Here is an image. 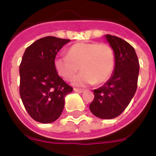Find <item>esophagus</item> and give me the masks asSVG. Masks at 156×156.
I'll use <instances>...</instances> for the list:
<instances>
[{"label":"esophagus","instance_id":"1","mask_svg":"<svg viewBox=\"0 0 156 156\" xmlns=\"http://www.w3.org/2000/svg\"><path fill=\"white\" fill-rule=\"evenodd\" d=\"M74 91L76 92V93H83L85 90H82V89H77V88H74Z\"/></svg>","mask_w":156,"mask_h":156}]
</instances>
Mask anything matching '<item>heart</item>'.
I'll return each mask as SVG.
<instances>
[{
  "label": "heart",
  "mask_w": 156,
  "mask_h": 156,
  "mask_svg": "<svg viewBox=\"0 0 156 156\" xmlns=\"http://www.w3.org/2000/svg\"><path fill=\"white\" fill-rule=\"evenodd\" d=\"M53 64L57 73L66 80L73 79L80 67L82 71L74 79V85H99L112 76L115 56L108 44L84 42L72 45L69 48L68 55L57 56Z\"/></svg>",
  "instance_id": "obj_1"
}]
</instances>
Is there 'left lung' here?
I'll list each match as a JSON object with an SVG mask.
<instances>
[{
    "instance_id": "8db88e82",
    "label": "left lung",
    "mask_w": 156,
    "mask_h": 156,
    "mask_svg": "<svg viewBox=\"0 0 156 156\" xmlns=\"http://www.w3.org/2000/svg\"><path fill=\"white\" fill-rule=\"evenodd\" d=\"M105 38L114 52L115 66L107 82L94 90L90 109L97 118L112 119L123 112L135 94L140 66L135 49L127 42L110 34Z\"/></svg>"
}]
</instances>
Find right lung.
Returning a JSON list of instances; mask_svg holds the SVG:
<instances>
[{
  "label": "right lung",
  "instance_id": "obj_1",
  "mask_svg": "<svg viewBox=\"0 0 156 156\" xmlns=\"http://www.w3.org/2000/svg\"><path fill=\"white\" fill-rule=\"evenodd\" d=\"M71 40L48 36L35 41L24 51L20 66V94L30 117L51 123L62 113L65 97L73 89L54 67L57 52Z\"/></svg>",
  "mask_w": 156,
  "mask_h": 156
}]
</instances>
